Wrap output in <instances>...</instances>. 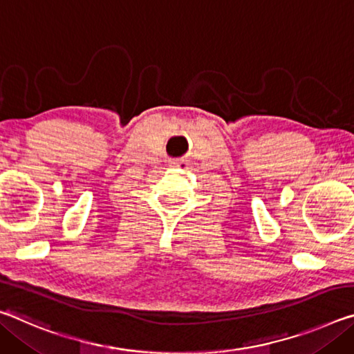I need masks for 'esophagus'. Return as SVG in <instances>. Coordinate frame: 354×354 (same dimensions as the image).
<instances>
[{
  "label": "esophagus",
  "mask_w": 354,
  "mask_h": 354,
  "mask_svg": "<svg viewBox=\"0 0 354 354\" xmlns=\"http://www.w3.org/2000/svg\"><path fill=\"white\" fill-rule=\"evenodd\" d=\"M170 167H173V168H181V170H187V168H189V162L184 160V159H181V160H173L171 164H170Z\"/></svg>",
  "instance_id": "esophagus-1"
}]
</instances>
